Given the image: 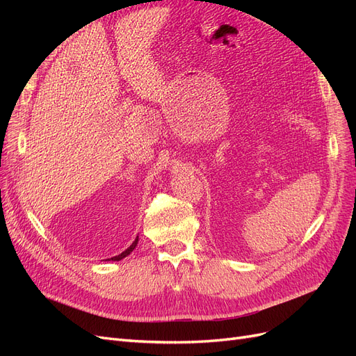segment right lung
Segmentation results:
<instances>
[{"mask_svg": "<svg viewBox=\"0 0 356 356\" xmlns=\"http://www.w3.org/2000/svg\"><path fill=\"white\" fill-rule=\"evenodd\" d=\"M138 236H136V239L132 242V245L131 246H129L127 248V250L126 251H123L122 254H118V255H115V257H111V258H108V260H113V261H120V260H123V258L124 257H127L129 254H131L134 250H135V248H136V245H138Z\"/></svg>", "mask_w": 356, "mask_h": 356, "instance_id": "right-lung-1", "label": "right lung"}]
</instances>
